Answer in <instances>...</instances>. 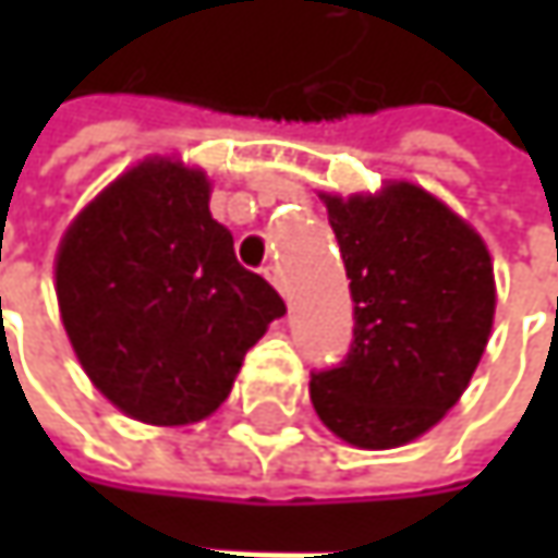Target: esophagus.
<instances>
[{"instance_id":"34e87169","label":"esophagus","mask_w":558,"mask_h":558,"mask_svg":"<svg viewBox=\"0 0 558 558\" xmlns=\"http://www.w3.org/2000/svg\"><path fill=\"white\" fill-rule=\"evenodd\" d=\"M264 276H267L269 282H272V286H276V289L282 291V294H286V276H282V267H279V264H267V267H264Z\"/></svg>"}]
</instances>
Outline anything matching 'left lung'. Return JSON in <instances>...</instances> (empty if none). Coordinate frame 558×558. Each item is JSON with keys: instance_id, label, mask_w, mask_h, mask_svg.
Returning <instances> with one entry per match:
<instances>
[{"instance_id": "obj_1", "label": "left lung", "mask_w": 558, "mask_h": 558, "mask_svg": "<svg viewBox=\"0 0 558 558\" xmlns=\"http://www.w3.org/2000/svg\"><path fill=\"white\" fill-rule=\"evenodd\" d=\"M354 298L348 356L311 375L316 416L363 450L410 444L460 400L494 326L482 235L413 183L323 195Z\"/></svg>"}]
</instances>
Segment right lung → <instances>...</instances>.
I'll return each instance as SVG.
<instances>
[{
  "mask_svg": "<svg viewBox=\"0 0 558 558\" xmlns=\"http://www.w3.org/2000/svg\"><path fill=\"white\" fill-rule=\"evenodd\" d=\"M202 170L151 158L64 232L54 291L76 360L126 416L189 425L223 403L286 301L235 260Z\"/></svg>",
  "mask_w": 558,
  "mask_h": 558,
  "instance_id": "add662e5",
  "label": "right lung"
}]
</instances>
